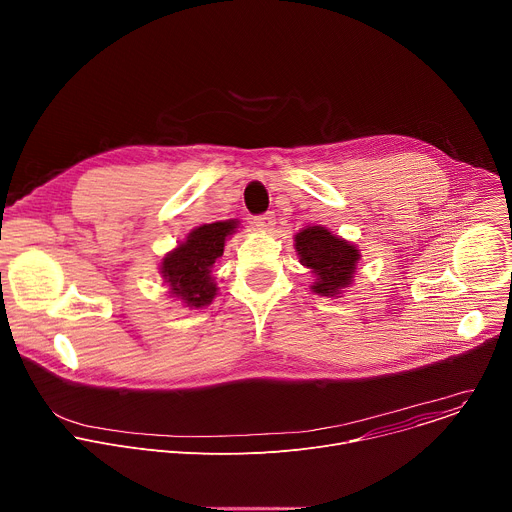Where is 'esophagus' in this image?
<instances>
[{"label":"esophagus","instance_id":"esophagus-1","mask_svg":"<svg viewBox=\"0 0 512 512\" xmlns=\"http://www.w3.org/2000/svg\"><path fill=\"white\" fill-rule=\"evenodd\" d=\"M253 225H255V229H257V231H261V233H269V231H273V227H275V214H273V212L259 214V216H255V218H253Z\"/></svg>","mask_w":512,"mask_h":512}]
</instances>
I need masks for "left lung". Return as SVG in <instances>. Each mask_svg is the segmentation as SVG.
<instances>
[{
  "instance_id": "1",
  "label": "left lung",
  "mask_w": 512,
  "mask_h": 512,
  "mask_svg": "<svg viewBox=\"0 0 512 512\" xmlns=\"http://www.w3.org/2000/svg\"><path fill=\"white\" fill-rule=\"evenodd\" d=\"M300 263L316 277L310 289L324 298H340L354 283L360 251L350 241L334 235L326 227H306L294 237Z\"/></svg>"
}]
</instances>
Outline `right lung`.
<instances>
[{
	"instance_id": "add662e5",
	"label": "right lung",
	"mask_w": 512,
	"mask_h": 512,
	"mask_svg": "<svg viewBox=\"0 0 512 512\" xmlns=\"http://www.w3.org/2000/svg\"><path fill=\"white\" fill-rule=\"evenodd\" d=\"M237 218L200 225L188 233L160 263L168 294L190 310H200L216 298V281L212 277L214 263L223 257L225 243L239 229Z\"/></svg>"
}]
</instances>
